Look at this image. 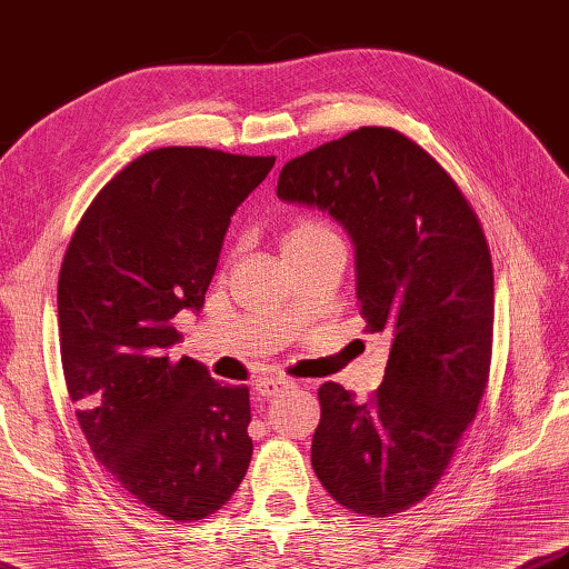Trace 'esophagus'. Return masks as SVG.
Masks as SVG:
<instances>
[{"label":"esophagus","mask_w":569,"mask_h":569,"mask_svg":"<svg viewBox=\"0 0 569 569\" xmlns=\"http://www.w3.org/2000/svg\"><path fill=\"white\" fill-rule=\"evenodd\" d=\"M286 385H288V380H281V377H263V380H256L253 389L261 399H269V397L281 392Z\"/></svg>","instance_id":"esophagus-1"}]
</instances>
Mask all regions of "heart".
I'll return each instance as SVG.
<instances>
[{
  "instance_id": "b5f03b06",
  "label": "heart",
  "mask_w": 569,
  "mask_h": 569,
  "mask_svg": "<svg viewBox=\"0 0 569 569\" xmlns=\"http://www.w3.org/2000/svg\"><path fill=\"white\" fill-rule=\"evenodd\" d=\"M326 231H330V229L322 224L320 219H298L291 227H288L286 237H283V247H291V243H296L300 239L318 237V233H326Z\"/></svg>"
}]
</instances>
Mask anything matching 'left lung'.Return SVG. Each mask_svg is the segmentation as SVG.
<instances>
[{"label":"left lung","mask_w":569,"mask_h":569,"mask_svg":"<svg viewBox=\"0 0 569 569\" xmlns=\"http://www.w3.org/2000/svg\"><path fill=\"white\" fill-rule=\"evenodd\" d=\"M276 194L318 207L355 243L370 332L392 338L367 402L318 389L310 461L352 513L417 506L447 471L488 385L493 263L481 221L447 170L392 128H360L286 162Z\"/></svg>","instance_id":"1"}]
</instances>
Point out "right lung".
Returning a JSON list of instances; mask_svg holds the SVG:
<instances>
[{
    "instance_id": "obj_1",
    "label": "right lung",
    "mask_w": 569,
    "mask_h": 569,
    "mask_svg": "<svg viewBox=\"0 0 569 569\" xmlns=\"http://www.w3.org/2000/svg\"><path fill=\"white\" fill-rule=\"evenodd\" d=\"M276 158L207 148L140 154L78 221L59 273L61 365L98 463L142 506L202 520L247 476L249 387L170 360L174 316L199 313L237 207Z\"/></svg>"
}]
</instances>
